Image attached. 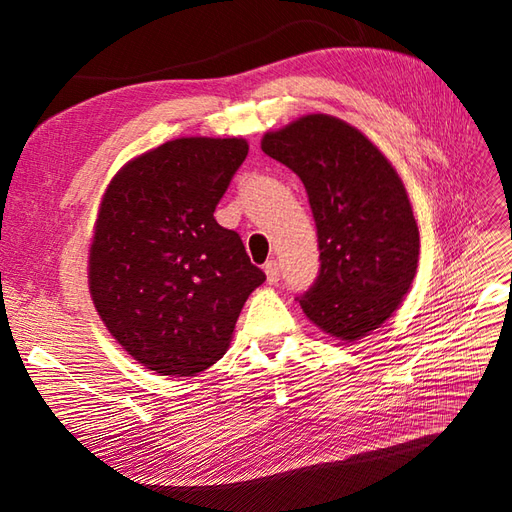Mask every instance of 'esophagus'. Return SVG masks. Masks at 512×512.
<instances>
[{"instance_id":"obj_1","label":"esophagus","mask_w":512,"mask_h":512,"mask_svg":"<svg viewBox=\"0 0 512 512\" xmlns=\"http://www.w3.org/2000/svg\"><path fill=\"white\" fill-rule=\"evenodd\" d=\"M265 273H267V282H269L271 286L280 282L282 271H280V265H277V260H269V262H267V265H265Z\"/></svg>"}]
</instances>
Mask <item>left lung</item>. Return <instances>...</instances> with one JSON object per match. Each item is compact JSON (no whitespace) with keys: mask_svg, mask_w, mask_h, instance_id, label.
Masks as SVG:
<instances>
[{"mask_svg":"<svg viewBox=\"0 0 512 512\" xmlns=\"http://www.w3.org/2000/svg\"><path fill=\"white\" fill-rule=\"evenodd\" d=\"M299 175L312 207L320 275L301 294L303 314L342 342L389 320L418 267V226L404 181L384 153L350 123L305 115L260 143Z\"/></svg>","mask_w":512,"mask_h":512,"instance_id":"left-lung-1","label":"left lung"}]
</instances>
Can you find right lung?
Wrapping results in <instances>:
<instances>
[{"label":"right lung","mask_w":512,"mask_h":512,"mask_svg":"<svg viewBox=\"0 0 512 512\" xmlns=\"http://www.w3.org/2000/svg\"><path fill=\"white\" fill-rule=\"evenodd\" d=\"M247 149L245 138H175L121 166L102 196L91 301L117 344L160 376L222 359L265 282L237 232L213 218Z\"/></svg>","instance_id":"1"}]
</instances>
